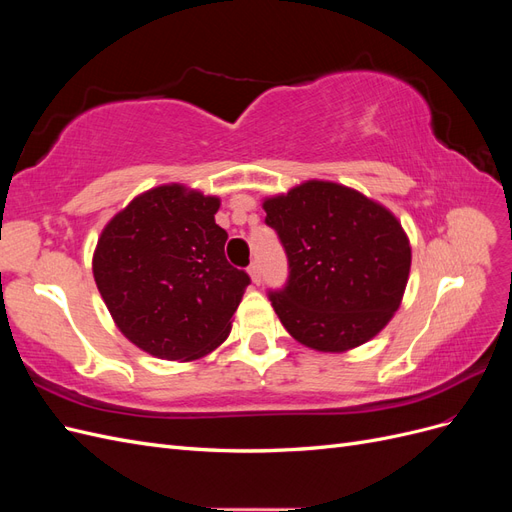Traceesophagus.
Wrapping results in <instances>:
<instances>
[{"mask_svg":"<svg viewBox=\"0 0 512 512\" xmlns=\"http://www.w3.org/2000/svg\"><path fill=\"white\" fill-rule=\"evenodd\" d=\"M247 273H250V277H252V282L258 286L260 282H262V275H260V267L256 265V262H252L250 265V269H247Z\"/></svg>","mask_w":512,"mask_h":512,"instance_id":"1","label":"esophagus"}]
</instances>
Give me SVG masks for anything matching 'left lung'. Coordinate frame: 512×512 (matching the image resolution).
<instances>
[{
	"instance_id": "1",
	"label": "left lung",
	"mask_w": 512,
	"mask_h": 512,
	"mask_svg": "<svg viewBox=\"0 0 512 512\" xmlns=\"http://www.w3.org/2000/svg\"><path fill=\"white\" fill-rule=\"evenodd\" d=\"M280 235L288 282L269 292L284 329L318 352H348L399 309L412 247L384 205L342 183L309 179L262 203Z\"/></svg>"
}]
</instances>
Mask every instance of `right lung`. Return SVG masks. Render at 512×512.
I'll return each mask as SVG.
<instances>
[{"label":"right lung","instance_id":"1","mask_svg":"<svg viewBox=\"0 0 512 512\" xmlns=\"http://www.w3.org/2000/svg\"><path fill=\"white\" fill-rule=\"evenodd\" d=\"M218 196L166 183L138 194L108 222L94 280L117 329L166 361H196L230 333L250 284L224 254Z\"/></svg>","mask_w":512,"mask_h":512}]
</instances>
